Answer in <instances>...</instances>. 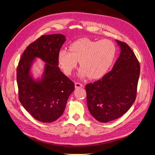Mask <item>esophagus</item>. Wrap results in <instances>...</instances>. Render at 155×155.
<instances>
[{"label": "esophagus", "instance_id": "34e87169", "mask_svg": "<svg viewBox=\"0 0 155 155\" xmlns=\"http://www.w3.org/2000/svg\"><path fill=\"white\" fill-rule=\"evenodd\" d=\"M75 88H82L83 87V84H80V83H75Z\"/></svg>", "mask_w": 155, "mask_h": 155}]
</instances>
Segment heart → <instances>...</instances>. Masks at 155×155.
Instances as JSON below:
<instances>
[{
  "mask_svg": "<svg viewBox=\"0 0 155 155\" xmlns=\"http://www.w3.org/2000/svg\"><path fill=\"white\" fill-rule=\"evenodd\" d=\"M69 50H61L58 54L59 64L65 74L71 75L79 61L82 67L78 76L97 79L103 77L111 67L116 48L114 43L108 39L95 41L81 38L70 45Z\"/></svg>",
  "mask_w": 155,
  "mask_h": 155,
  "instance_id": "obj_1",
  "label": "heart"
}]
</instances>
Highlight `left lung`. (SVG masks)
<instances>
[{
  "instance_id": "1",
  "label": "left lung",
  "mask_w": 155,
  "mask_h": 155,
  "mask_svg": "<svg viewBox=\"0 0 155 155\" xmlns=\"http://www.w3.org/2000/svg\"><path fill=\"white\" fill-rule=\"evenodd\" d=\"M116 41L120 53L112 70L97 82L85 86L88 110L101 123H107L124 115L136 97L140 63L126 43Z\"/></svg>"
}]
</instances>
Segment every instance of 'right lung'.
Instances as JSON below:
<instances>
[{"mask_svg": "<svg viewBox=\"0 0 155 155\" xmlns=\"http://www.w3.org/2000/svg\"><path fill=\"white\" fill-rule=\"evenodd\" d=\"M65 41L61 34L41 36L26 48L17 68L19 101L32 117L43 123H51L63 114L75 90L74 83L58 67V54ZM37 58L45 64L42 77L35 79L30 70Z\"/></svg>", "mask_w": 155, "mask_h": 155, "instance_id": "right-lung-1", "label": "right lung"}]
</instances>
